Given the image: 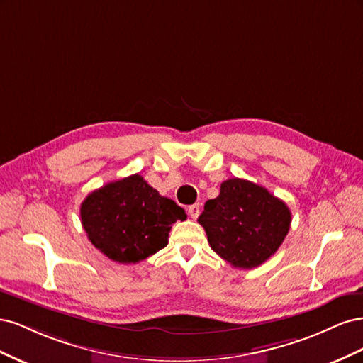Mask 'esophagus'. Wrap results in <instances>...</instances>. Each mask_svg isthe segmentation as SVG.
Masks as SVG:
<instances>
[{
  "instance_id": "1",
  "label": "esophagus",
  "mask_w": 363,
  "mask_h": 363,
  "mask_svg": "<svg viewBox=\"0 0 363 363\" xmlns=\"http://www.w3.org/2000/svg\"><path fill=\"white\" fill-rule=\"evenodd\" d=\"M188 213H189V216H191L192 219L199 218V215H200V204L196 203V204L189 206V207H188Z\"/></svg>"
}]
</instances>
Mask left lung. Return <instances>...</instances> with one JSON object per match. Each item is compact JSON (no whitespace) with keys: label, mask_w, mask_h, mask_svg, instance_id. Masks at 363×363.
Segmentation results:
<instances>
[{"label":"left lung","mask_w":363,"mask_h":363,"mask_svg":"<svg viewBox=\"0 0 363 363\" xmlns=\"http://www.w3.org/2000/svg\"><path fill=\"white\" fill-rule=\"evenodd\" d=\"M211 248L235 268L262 265L279 250L291 227V211L268 189L228 179L199 218Z\"/></svg>","instance_id":"1"}]
</instances>
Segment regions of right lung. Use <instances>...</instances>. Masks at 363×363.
<instances>
[{"label": "right lung", "mask_w": 363, "mask_h": 363, "mask_svg": "<svg viewBox=\"0 0 363 363\" xmlns=\"http://www.w3.org/2000/svg\"><path fill=\"white\" fill-rule=\"evenodd\" d=\"M92 245L118 263H138L168 245L171 225L186 213L133 174L91 192L80 207Z\"/></svg>", "instance_id": "obj_1"}]
</instances>
